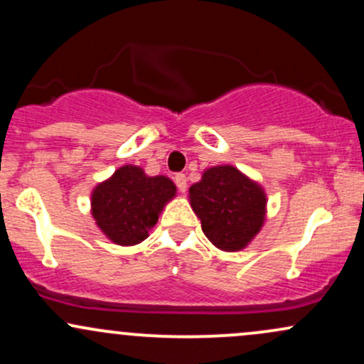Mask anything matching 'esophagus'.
Returning <instances> with one entry per match:
<instances>
[{"instance_id": "esophagus-1", "label": "esophagus", "mask_w": 364, "mask_h": 364, "mask_svg": "<svg viewBox=\"0 0 364 364\" xmlns=\"http://www.w3.org/2000/svg\"><path fill=\"white\" fill-rule=\"evenodd\" d=\"M174 183H176L178 190L181 191V193H185V191H186V185H188V183H186V176H185V174H181V173L176 174V176H174Z\"/></svg>"}]
</instances>
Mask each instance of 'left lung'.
Masks as SVG:
<instances>
[{
    "instance_id": "left-lung-1",
    "label": "left lung",
    "mask_w": 364,
    "mask_h": 364,
    "mask_svg": "<svg viewBox=\"0 0 364 364\" xmlns=\"http://www.w3.org/2000/svg\"><path fill=\"white\" fill-rule=\"evenodd\" d=\"M188 198L203 235L223 252H241L265 223V190L235 166L207 168Z\"/></svg>"
}]
</instances>
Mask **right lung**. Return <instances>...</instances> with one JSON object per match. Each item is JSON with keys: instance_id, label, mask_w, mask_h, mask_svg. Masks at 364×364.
Returning a JSON list of instances; mask_svg holds the SVG:
<instances>
[{"instance_id": "obj_1", "label": "right lung", "mask_w": 364, "mask_h": 364, "mask_svg": "<svg viewBox=\"0 0 364 364\" xmlns=\"http://www.w3.org/2000/svg\"><path fill=\"white\" fill-rule=\"evenodd\" d=\"M174 196L176 185L168 176H147L139 166L127 164L92 190L90 212L107 240L133 246L149 237Z\"/></svg>"}]
</instances>
